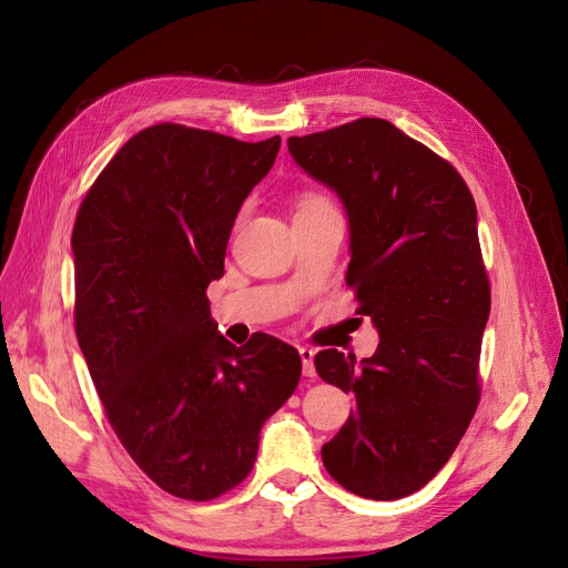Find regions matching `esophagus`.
<instances>
[{
  "mask_svg": "<svg viewBox=\"0 0 568 568\" xmlns=\"http://www.w3.org/2000/svg\"><path fill=\"white\" fill-rule=\"evenodd\" d=\"M298 355H301V363H303V374L315 376V351L303 346V348H298Z\"/></svg>",
  "mask_w": 568,
  "mask_h": 568,
  "instance_id": "34e87169",
  "label": "esophagus"
}]
</instances>
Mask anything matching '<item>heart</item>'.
Listing matches in <instances>:
<instances>
[{"mask_svg":"<svg viewBox=\"0 0 568 568\" xmlns=\"http://www.w3.org/2000/svg\"><path fill=\"white\" fill-rule=\"evenodd\" d=\"M320 203H326V201L320 199V196H305V199L301 201V205H298V211H301V209H311V205H320Z\"/></svg>","mask_w":568,"mask_h":568,"instance_id":"heart-1","label":"heart"}]
</instances>
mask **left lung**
I'll use <instances>...</instances> for the list:
<instances>
[{"label":"left lung","instance_id":"1","mask_svg":"<svg viewBox=\"0 0 568 568\" xmlns=\"http://www.w3.org/2000/svg\"><path fill=\"white\" fill-rule=\"evenodd\" d=\"M288 153L343 203L346 282L379 332L359 363L315 355L322 379L355 395L322 462L359 497L400 500L450 459L478 405L490 286L476 203L448 161L382 118L288 136Z\"/></svg>","mask_w":568,"mask_h":568}]
</instances>
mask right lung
I'll list each match as a JSON object with an SVG mask.
<instances>
[{
  "mask_svg": "<svg viewBox=\"0 0 568 568\" xmlns=\"http://www.w3.org/2000/svg\"><path fill=\"white\" fill-rule=\"evenodd\" d=\"M282 136L248 144L151 125L120 146L73 227L75 334L115 436L153 484L213 500L253 469L263 424L301 379L270 334L236 348L205 288Z\"/></svg>",
  "mask_w": 568,
  "mask_h": 568,
  "instance_id": "1",
  "label": "right lung"
}]
</instances>
